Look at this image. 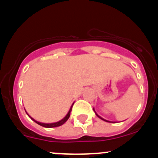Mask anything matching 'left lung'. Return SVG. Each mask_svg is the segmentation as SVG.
<instances>
[{
    "label": "left lung",
    "instance_id": "1",
    "mask_svg": "<svg viewBox=\"0 0 158 158\" xmlns=\"http://www.w3.org/2000/svg\"><path fill=\"white\" fill-rule=\"evenodd\" d=\"M94 112H95V114H96V115L98 117H99V118H100L101 119H102V120H104V121H106V122H108V123H114V122H110V121H108V120H106V119H103V118H102V117H100V116H99L98 115V114L96 113V111H95V110H94Z\"/></svg>",
    "mask_w": 158,
    "mask_h": 158
}]
</instances>
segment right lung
Returning a JSON list of instances; mask_svg holds the SVG:
<instances>
[{
    "instance_id": "1",
    "label": "right lung",
    "mask_w": 158,
    "mask_h": 158,
    "mask_svg": "<svg viewBox=\"0 0 158 158\" xmlns=\"http://www.w3.org/2000/svg\"><path fill=\"white\" fill-rule=\"evenodd\" d=\"M73 104H74V102L73 103V104H72V106H71V107H70V110H69L68 113L67 114V115L65 116V117H64V118H63L62 119H61V120L58 121V122L52 123H43L38 122V121L35 120V119H34L33 118H32V117H30V116L28 114H27V112L26 111V110H25V111H26V113H27V115H28L29 117H30V118H31V119H32V120H33L34 122H35L36 123H37V124H39V125H40V126H43V127H45V128H54V127H58V126H61V125L64 124V123L65 122H66L67 120H68V119H69V117H70V112H71V110H72V108H73Z\"/></svg>"
}]
</instances>
